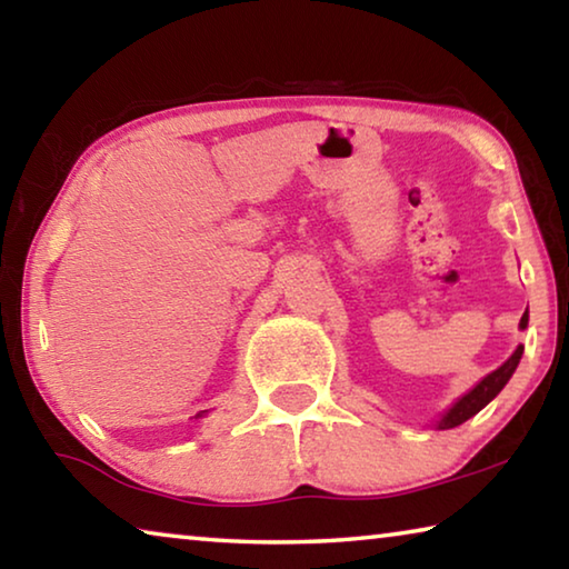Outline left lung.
I'll use <instances>...</instances> for the list:
<instances>
[{
	"instance_id": "1",
	"label": "left lung",
	"mask_w": 569,
	"mask_h": 569,
	"mask_svg": "<svg viewBox=\"0 0 569 569\" xmlns=\"http://www.w3.org/2000/svg\"><path fill=\"white\" fill-rule=\"evenodd\" d=\"M527 321H529V316H527V311H525V316H522V321H519V326H522V329H527ZM522 346H519V349L509 356V359L499 366L497 371H492L489 373V377H485L481 379L475 389H471L469 393H465V397H461L455 407H451L447 413H445V419L439 421V429H455V427H459V423H465L467 419H471L475 417V413H479L481 409L487 407L489 401H492L499 391L505 389V383L512 379V373H515V369H517V363H519V359H522Z\"/></svg>"
}]
</instances>
